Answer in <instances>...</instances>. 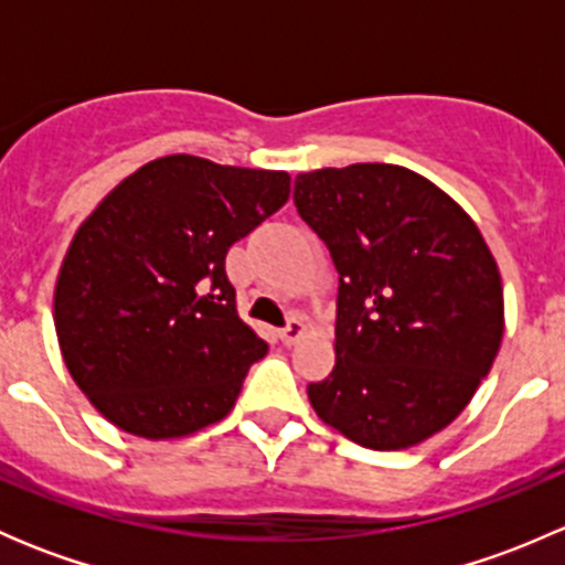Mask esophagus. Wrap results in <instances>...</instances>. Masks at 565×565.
<instances>
[{"instance_id":"1","label":"esophagus","mask_w":565,"mask_h":565,"mask_svg":"<svg viewBox=\"0 0 565 565\" xmlns=\"http://www.w3.org/2000/svg\"><path fill=\"white\" fill-rule=\"evenodd\" d=\"M278 335H281V341L287 347L295 344V341L303 339V335H306V322H303V319H289V324H287V328H281V333H278Z\"/></svg>"}]
</instances>
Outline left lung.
Masks as SVG:
<instances>
[{
    "instance_id": "8db88e82",
    "label": "left lung",
    "mask_w": 565,
    "mask_h": 565,
    "mask_svg": "<svg viewBox=\"0 0 565 565\" xmlns=\"http://www.w3.org/2000/svg\"><path fill=\"white\" fill-rule=\"evenodd\" d=\"M295 207L339 270L335 366L309 385L311 407L374 451L429 440L470 404L503 341V281L481 230L396 163L298 174Z\"/></svg>"
}]
</instances>
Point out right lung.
Listing matches in <instances>:
<instances>
[{
	"label": "right lung",
	"instance_id": "add662e5",
	"mask_svg": "<svg viewBox=\"0 0 565 565\" xmlns=\"http://www.w3.org/2000/svg\"><path fill=\"white\" fill-rule=\"evenodd\" d=\"M287 172L163 156L106 193L60 265L73 383L128 435L180 440L235 407L267 344L237 315L226 250L289 199Z\"/></svg>",
	"mask_w": 565,
	"mask_h": 565
}]
</instances>
